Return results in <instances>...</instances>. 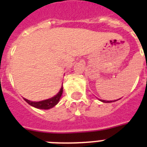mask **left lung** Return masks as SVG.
Returning a JSON list of instances; mask_svg holds the SVG:
<instances>
[{
	"instance_id": "1",
	"label": "left lung",
	"mask_w": 147,
	"mask_h": 147,
	"mask_svg": "<svg viewBox=\"0 0 147 147\" xmlns=\"http://www.w3.org/2000/svg\"><path fill=\"white\" fill-rule=\"evenodd\" d=\"M118 100V99H117ZM100 101H102V102L105 103H111V102H114V101H116V100H100Z\"/></svg>"
}]
</instances>
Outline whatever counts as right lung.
<instances>
[{
	"instance_id": "obj_1",
	"label": "right lung",
	"mask_w": 147,
	"mask_h": 147,
	"mask_svg": "<svg viewBox=\"0 0 147 147\" xmlns=\"http://www.w3.org/2000/svg\"><path fill=\"white\" fill-rule=\"evenodd\" d=\"M62 92H63V87L61 88V89L59 92L57 94H55V96L53 97V98H49V99H47V100H41V101H31V100H29L26 98L24 99L25 100L26 102H27L30 105L33 106V107H36V108H38V109H50L52 107H53L55 105H56L59 103L60 100V98L62 96Z\"/></svg>"
}]
</instances>
